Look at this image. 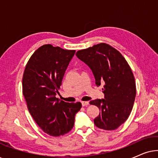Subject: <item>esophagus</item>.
Masks as SVG:
<instances>
[{"label":"esophagus","instance_id":"esophagus-1","mask_svg":"<svg viewBox=\"0 0 158 158\" xmlns=\"http://www.w3.org/2000/svg\"><path fill=\"white\" fill-rule=\"evenodd\" d=\"M81 104L83 106H87L89 104V102L88 101H81Z\"/></svg>","mask_w":158,"mask_h":158}]
</instances>
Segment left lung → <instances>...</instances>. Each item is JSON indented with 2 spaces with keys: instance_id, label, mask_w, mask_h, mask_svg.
<instances>
[{
  "instance_id": "left-lung-1",
  "label": "left lung",
  "mask_w": 158,
  "mask_h": 158,
  "mask_svg": "<svg viewBox=\"0 0 158 158\" xmlns=\"http://www.w3.org/2000/svg\"><path fill=\"white\" fill-rule=\"evenodd\" d=\"M76 56L92 70L96 85L104 84V98L90 101L101 111L95 125L105 130L117 129L130 115L135 100V77L129 64L119 52L105 43L77 51Z\"/></svg>"
}]
</instances>
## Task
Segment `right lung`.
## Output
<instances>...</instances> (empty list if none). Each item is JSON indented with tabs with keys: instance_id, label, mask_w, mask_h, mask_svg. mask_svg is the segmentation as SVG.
I'll use <instances>...</instances> for the list:
<instances>
[{
	"instance_id": "obj_1",
	"label": "right lung",
	"mask_w": 158,
	"mask_h": 158,
	"mask_svg": "<svg viewBox=\"0 0 158 158\" xmlns=\"http://www.w3.org/2000/svg\"><path fill=\"white\" fill-rule=\"evenodd\" d=\"M75 50L44 44L34 52L23 75V95L32 118L38 126L53 137L68 133L81 103L59 101L55 97Z\"/></svg>"
}]
</instances>
